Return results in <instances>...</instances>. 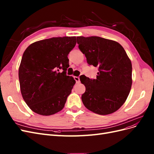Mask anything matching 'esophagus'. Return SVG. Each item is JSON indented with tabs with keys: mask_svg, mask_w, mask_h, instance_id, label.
Returning a JSON list of instances; mask_svg holds the SVG:
<instances>
[{
	"mask_svg": "<svg viewBox=\"0 0 154 154\" xmlns=\"http://www.w3.org/2000/svg\"><path fill=\"white\" fill-rule=\"evenodd\" d=\"M74 80H75V81H76V82L77 83H80V78H79L78 76H74Z\"/></svg>",
	"mask_w": 154,
	"mask_h": 154,
	"instance_id": "1",
	"label": "esophagus"
}]
</instances>
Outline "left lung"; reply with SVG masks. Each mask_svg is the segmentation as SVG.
I'll return each instance as SVG.
<instances>
[{"label": "left lung", "mask_w": 154, "mask_h": 154, "mask_svg": "<svg viewBox=\"0 0 154 154\" xmlns=\"http://www.w3.org/2000/svg\"><path fill=\"white\" fill-rule=\"evenodd\" d=\"M80 50L88 65L98 67L96 79L86 77L82 95L87 109L100 115L118 110L127 100L132 87V63L117 42L99 36H78Z\"/></svg>", "instance_id": "obj_1"}]
</instances>
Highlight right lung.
Returning <instances> with one entry per match:
<instances>
[{
    "label": "right lung",
    "mask_w": 154,
    "mask_h": 154,
    "mask_svg": "<svg viewBox=\"0 0 154 154\" xmlns=\"http://www.w3.org/2000/svg\"><path fill=\"white\" fill-rule=\"evenodd\" d=\"M76 44V36L54 37L32 43L24 51L18 70L20 91L35 113L50 116L63 109L76 83L66 74L67 56Z\"/></svg>",
    "instance_id": "right-lung-1"
}]
</instances>
